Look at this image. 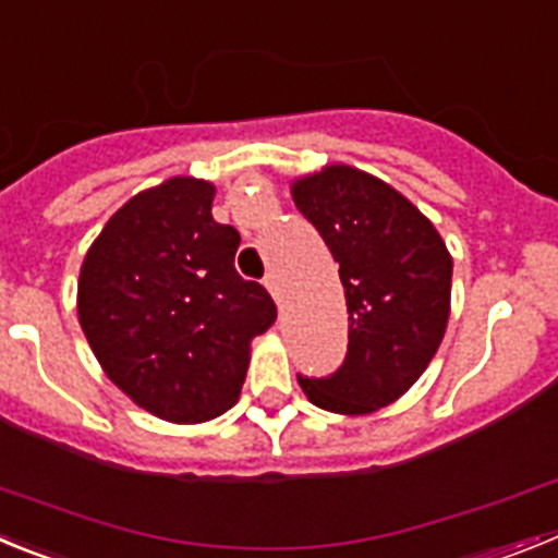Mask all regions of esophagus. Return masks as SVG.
Returning <instances> with one entry per match:
<instances>
[{
	"label": "esophagus",
	"mask_w": 558,
	"mask_h": 558,
	"mask_svg": "<svg viewBox=\"0 0 558 558\" xmlns=\"http://www.w3.org/2000/svg\"><path fill=\"white\" fill-rule=\"evenodd\" d=\"M263 284H265V288H268V293L274 295L276 302L282 304V284H279V276H276L274 270H268V274H265Z\"/></svg>",
	"instance_id": "34e87169"
}]
</instances>
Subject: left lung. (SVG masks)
Here are the masks:
<instances>
[{"label": "left lung", "instance_id": "8db88e82", "mask_svg": "<svg viewBox=\"0 0 558 558\" xmlns=\"http://www.w3.org/2000/svg\"><path fill=\"white\" fill-rule=\"evenodd\" d=\"M347 290V357L329 377H302L310 402L335 413L391 405L422 377L450 318L452 259L430 220L386 181L347 165L293 184Z\"/></svg>", "mask_w": 558, "mask_h": 558}]
</instances>
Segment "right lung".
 <instances>
[{"mask_svg":"<svg viewBox=\"0 0 558 558\" xmlns=\"http://www.w3.org/2000/svg\"><path fill=\"white\" fill-rule=\"evenodd\" d=\"M215 186L170 179L140 192L88 248L77 315L111 383L167 422H206L231 408L251 338L276 304L234 270L240 234L211 218Z\"/></svg>","mask_w":558,"mask_h":558,"instance_id":"right-lung-1","label":"right lung"}]
</instances>
